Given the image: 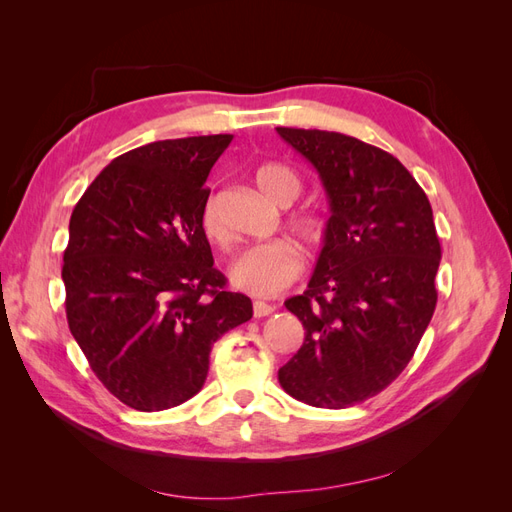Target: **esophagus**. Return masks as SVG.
Returning a JSON list of instances; mask_svg holds the SVG:
<instances>
[{
    "instance_id": "obj_1",
    "label": "esophagus",
    "mask_w": 512,
    "mask_h": 512,
    "mask_svg": "<svg viewBox=\"0 0 512 512\" xmlns=\"http://www.w3.org/2000/svg\"><path fill=\"white\" fill-rule=\"evenodd\" d=\"M275 312V305H269L265 301H254V316L256 318H265Z\"/></svg>"
}]
</instances>
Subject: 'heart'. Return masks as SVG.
I'll return each mask as SVG.
<instances>
[{"instance_id": "b5f03b06", "label": "heart", "mask_w": 512, "mask_h": 512, "mask_svg": "<svg viewBox=\"0 0 512 512\" xmlns=\"http://www.w3.org/2000/svg\"><path fill=\"white\" fill-rule=\"evenodd\" d=\"M254 181L262 194L282 207L290 205L301 192L299 177L284 164H262L256 170ZM200 228H203L207 239L215 243L226 241V226L215 194H209L203 209H200ZM292 228L309 241L320 237V222L314 215H297L292 220ZM301 269L303 260L297 247L288 241L275 239L256 243L239 252L228 267V280L237 290L252 294V297H275L297 280Z\"/></svg>"}]
</instances>
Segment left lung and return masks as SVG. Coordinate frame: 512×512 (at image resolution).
<instances>
[{
	"instance_id": "8db88e82",
	"label": "left lung",
	"mask_w": 512,
	"mask_h": 512,
	"mask_svg": "<svg viewBox=\"0 0 512 512\" xmlns=\"http://www.w3.org/2000/svg\"><path fill=\"white\" fill-rule=\"evenodd\" d=\"M275 130L316 168L331 211L307 290L284 303L305 342L277 378L307 406L342 410L406 369L433 316V211L391 153L339 132Z\"/></svg>"
}]
</instances>
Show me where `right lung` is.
Wrapping results in <instances>:
<instances>
[{
	"mask_svg": "<svg viewBox=\"0 0 512 512\" xmlns=\"http://www.w3.org/2000/svg\"><path fill=\"white\" fill-rule=\"evenodd\" d=\"M230 134L156 141L115 158L76 203L61 280L76 344L123 404L158 412L194 397L213 342L252 318L200 228L205 181Z\"/></svg>",
	"mask_w": 512,
	"mask_h": 512,
	"instance_id": "1",
	"label": "right lung"
}]
</instances>
